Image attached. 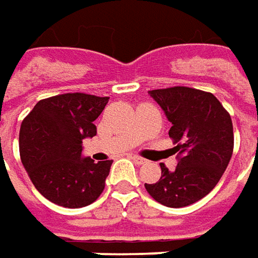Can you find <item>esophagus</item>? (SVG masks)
Here are the masks:
<instances>
[{"mask_svg":"<svg viewBox=\"0 0 258 258\" xmlns=\"http://www.w3.org/2000/svg\"><path fill=\"white\" fill-rule=\"evenodd\" d=\"M131 159L134 161L135 164H138V165H144L146 164V159H144V158H141V156H131Z\"/></svg>","mask_w":258,"mask_h":258,"instance_id":"34e87169","label":"esophagus"}]
</instances>
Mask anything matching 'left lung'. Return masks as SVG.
I'll return each mask as SVG.
<instances>
[{"label": "left lung", "mask_w": 258, "mask_h": 258, "mask_svg": "<svg viewBox=\"0 0 258 258\" xmlns=\"http://www.w3.org/2000/svg\"><path fill=\"white\" fill-rule=\"evenodd\" d=\"M172 123L178 165L169 171L161 164V179L145 183L155 201L181 208L200 201L221 179L234 148L233 122L213 93L191 87H169L149 92Z\"/></svg>", "instance_id": "obj_1"}]
</instances>
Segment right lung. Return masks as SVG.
Wrapping results in <instances>:
<instances>
[{
    "instance_id": "add662e5",
    "label": "right lung",
    "mask_w": 258,
    "mask_h": 258,
    "mask_svg": "<svg viewBox=\"0 0 258 258\" xmlns=\"http://www.w3.org/2000/svg\"><path fill=\"white\" fill-rule=\"evenodd\" d=\"M109 97L66 93L40 100L20 129V156L37 191L66 208H82L103 192L113 161L83 156L94 120Z\"/></svg>"
}]
</instances>
